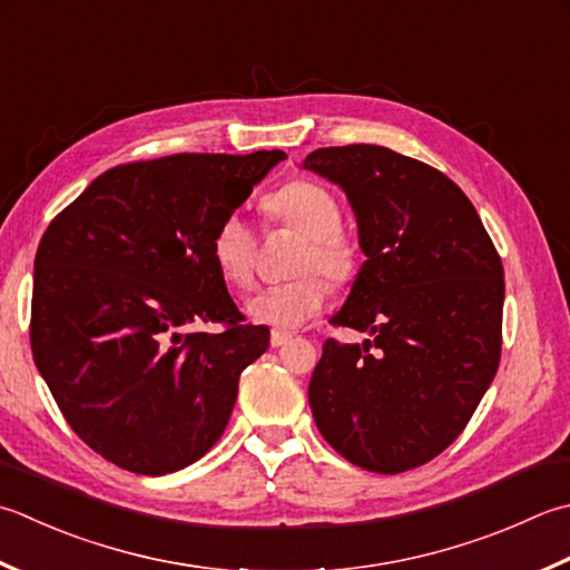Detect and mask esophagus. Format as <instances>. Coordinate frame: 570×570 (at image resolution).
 <instances>
[{
    "label": "esophagus",
    "mask_w": 570,
    "mask_h": 570,
    "mask_svg": "<svg viewBox=\"0 0 570 570\" xmlns=\"http://www.w3.org/2000/svg\"><path fill=\"white\" fill-rule=\"evenodd\" d=\"M272 345L274 348H278V345H284V343H288L292 341V333H286V331H272Z\"/></svg>",
    "instance_id": "34e87169"
}]
</instances>
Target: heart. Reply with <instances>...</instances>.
Segmentation results:
<instances>
[{
  "instance_id": "obj_1",
  "label": "heart",
  "mask_w": 570,
  "mask_h": 570,
  "mask_svg": "<svg viewBox=\"0 0 570 570\" xmlns=\"http://www.w3.org/2000/svg\"><path fill=\"white\" fill-rule=\"evenodd\" d=\"M264 215L274 225L301 237L286 284L266 286L247 301V316L276 331H294L314 318L328 298L331 284H348L361 269V247L341 227V205L328 187L314 180H292L264 199ZM254 234L239 215H227L212 234V259L232 288H249L254 282Z\"/></svg>"
}]
</instances>
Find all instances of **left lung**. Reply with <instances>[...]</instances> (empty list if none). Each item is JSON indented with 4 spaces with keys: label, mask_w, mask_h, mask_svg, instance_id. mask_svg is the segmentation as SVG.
I'll return each instance as SVG.
<instances>
[{
    "label": "left lung",
    "mask_w": 570,
    "mask_h": 570,
    "mask_svg": "<svg viewBox=\"0 0 570 570\" xmlns=\"http://www.w3.org/2000/svg\"><path fill=\"white\" fill-rule=\"evenodd\" d=\"M338 185L365 262L308 383L316 428L355 466L400 474L460 438L501 355L504 266L474 205L448 175L381 145L304 160Z\"/></svg>",
    "instance_id": "8db88e82"
}]
</instances>
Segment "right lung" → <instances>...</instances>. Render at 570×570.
Masks as SVG:
<instances>
[{
  "label": "right lung",
  "mask_w": 570,
  "mask_h": 570,
  "mask_svg": "<svg viewBox=\"0 0 570 570\" xmlns=\"http://www.w3.org/2000/svg\"><path fill=\"white\" fill-rule=\"evenodd\" d=\"M286 155L180 153L98 175L33 259L31 353L66 422L122 470L163 476L225 432L269 348L212 259V234ZM222 322V334L193 332Z\"/></svg>",
  "instance_id": "right-lung-1"
}]
</instances>
